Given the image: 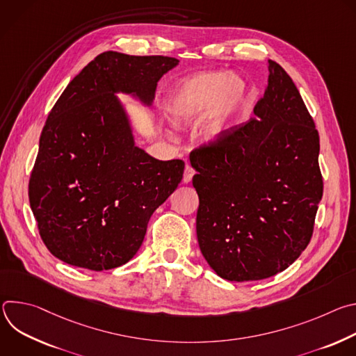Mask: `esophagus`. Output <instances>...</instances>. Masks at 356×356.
<instances>
[{"label":"esophagus","mask_w":356,"mask_h":356,"mask_svg":"<svg viewBox=\"0 0 356 356\" xmlns=\"http://www.w3.org/2000/svg\"><path fill=\"white\" fill-rule=\"evenodd\" d=\"M194 169L191 168V166H186L184 168V175H183V183H190L191 181V179H193V176H194Z\"/></svg>","instance_id":"esophagus-1"}]
</instances>
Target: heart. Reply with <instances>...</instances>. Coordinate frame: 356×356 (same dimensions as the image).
Here are the masks:
<instances>
[{
    "mask_svg": "<svg viewBox=\"0 0 356 356\" xmlns=\"http://www.w3.org/2000/svg\"><path fill=\"white\" fill-rule=\"evenodd\" d=\"M243 95L242 81L218 72L201 73L186 80L175 91L169 103V114L176 124H186L194 121L213 104L206 134L214 139L222 135L228 117L241 106Z\"/></svg>",
    "mask_w": 356,
    "mask_h": 356,
    "instance_id": "heart-1",
    "label": "heart"
}]
</instances>
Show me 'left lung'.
Wrapping results in <instances>:
<instances>
[{
	"label": "left lung",
	"instance_id": "obj_1",
	"mask_svg": "<svg viewBox=\"0 0 356 356\" xmlns=\"http://www.w3.org/2000/svg\"><path fill=\"white\" fill-rule=\"evenodd\" d=\"M268 72L255 117L190 152L198 245L231 282L287 269L312 241L324 190L314 120L284 69L269 60Z\"/></svg>",
	"mask_w": 356,
	"mask_h": 356
}]
</instances>
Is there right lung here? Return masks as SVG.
Segmentation results:
<instances>
[{"label":"right lung","instance_id":"right-lung-1","mask_svg":"<svg viewBox=\"0 0 356 356\" xmlns=\"http://www.w3.org/2000/svg\"><path fill=\"white\" fill-rule=\"evenodd\" d=\"M177 63L104 52L50 110L28 195L39 235L58 259L97 272L127 264L150 216L177 188L184 162L158 161L135 146L113 94L135 92L150 103L159 79Z\"/></svg>","mask_w":356,"mask_h":356}]
</instances>
